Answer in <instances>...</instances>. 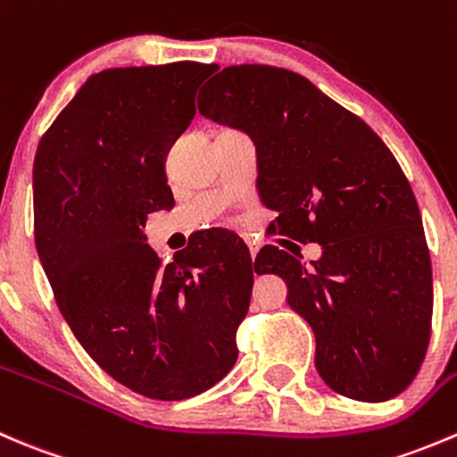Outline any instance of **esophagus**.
I'll list each match as a JSON object with an SVG mask.
<instances>
[{"label": "esophagus", "mask_w": 457, "mask_h": 457, "mask_svg": "<svg viewBox=\"0 0 457 457\" xmlns=\"http://www.w3.org/2000/svg\"><path fill=\"white\" fill-rule=\"evenodd\" d=\"M248 251H251V257H255L257 251H260V246H257L255 242H251V239H248Z\"/></svg>", "instance_id": "34e87169"}]
</instances>
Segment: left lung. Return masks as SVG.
Here are the masks:
<instances>
[{"instance_id":"8db88e82","label":"left lung","mask_w":457,"mask_h":457,"mask_svg":"<svg viewBox=\"0 0 457 457\" xmlns=\"http://www.w3.org/2000/svg\"><path fill=\"white\" fill-rule=\"evenodd\" d=\"M204 117L246 130L270 230L322 257L306 266L269 244L257 273L288 284L315 333L320 378L345 397L384 402L418 376L431 340L433 278L418 202L376 130L293 71L228 66L197 97Z\"/></svg>"}]
</instances>
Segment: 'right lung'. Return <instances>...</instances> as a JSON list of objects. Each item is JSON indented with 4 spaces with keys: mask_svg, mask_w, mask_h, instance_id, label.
I'll return each mask as SVG.
<instances>
[{
    "mask_svg": "<svg viewBox=\"0 0 457 457\" xmlns=\"http://www.w3.org/2000/svg\"><path fill=\"white\" fill-rule=\"evenodd\" d=\"M215 64L173 62L90 75L39 139L35 246L86 353L151 400H187L237 360L253 291L248 248L202 235L164 264L148 213L175 204L164 157L195 115Z\"/></svg>",
    "mask_w": 457,
    "mask_h": 457,
    "instance_id": "1",
    "label": "right lung"
}]
</instances>
